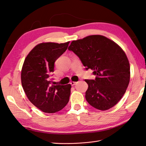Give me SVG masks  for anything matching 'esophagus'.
<instances>
[{"label":"esophagus","mask_w":146,"mask_h":146,"mask_svg":"<svg viewBox=\"0 0 146 146\" xmlns=\"http://www.w3.org/2000/svg\"><path fill=\"white\" fill-rule=\"evenodd\" d=\"M76 83V81H71V82H70V84H72V86L74 85V84H75Z\"/></svg>","instance_id":"obj_1"}]
</instances>
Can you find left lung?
<instances>
[{"mask_svg": "<svg viewBox=\"0 0 146 146\" xmlns=\"http://www.w3.org/2000/svg\"><path fill=\"white\" fill-rule=\"evenodd\" d=\"M68 50L96 76L94 80H84L88 84V103L102 111L115 106L126 93L130 80L129 63L124 51L113 40L99 35L74 40Z\"/></svg>", "mask_w": 146, "mask_h": 146, "instance_id": "1", "label": "left lung"}]
</instances>
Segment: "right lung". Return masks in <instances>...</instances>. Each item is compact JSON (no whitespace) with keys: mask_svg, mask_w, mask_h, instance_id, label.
I'll list each match as a JSON object with an SVG mask.
<instances>
[{"mask_svg":"<svg viewBox=\"0 0 146 146\" xmlns=\"http://www.w3.org/2000/svg\"><path fill=\"white\" fill-rule=\"evenodd\" d=\"M69 43H40L30 51L23 63V89L30 102L44 113H56L69 101L71 84L55 85L50 79L55 61L66 50Z\"/></svg>","mask_w":146,"mask_h":146,"instance_id":"1","label":"right lung"}]
</instances>
